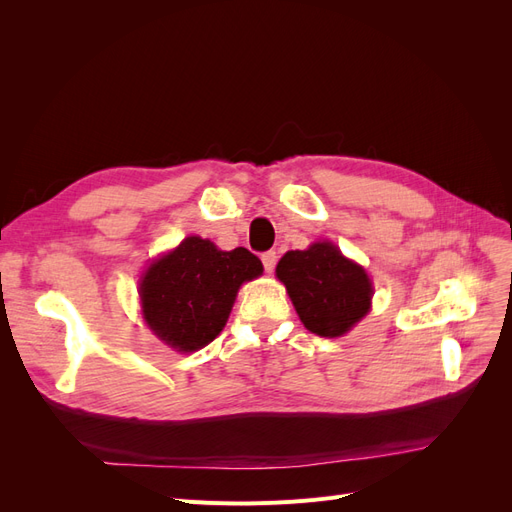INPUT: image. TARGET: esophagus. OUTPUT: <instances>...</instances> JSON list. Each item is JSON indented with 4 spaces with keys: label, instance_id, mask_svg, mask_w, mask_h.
Here are the masks:
<instances>
[{
    "label": "esophagus",
    "instance_id": "obj_1",
    "mask_svg": "<svg viewBox=\"0 0 512 512\" xmlns=\"http://www.w3.org/2000/svg\"><path fill=\"white\" fill-rule=\"evenodd\" d=\"M262 265H265V271H267V273H271V271L275 269V265H277V254H275L273 250L262 254Z\"/></svg>",
    "mask_w": 512,
    "mask_h": 512
}]
</instances>
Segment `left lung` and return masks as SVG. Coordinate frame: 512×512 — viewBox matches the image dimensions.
Wrapping results in <instances>:
<instances>
[{"label": "left lung", "mask_w": 512, "mask_h": 512, "mask_svg": "<svg viewBox=\"0 0 512 512\" xmlns=\"http://www.w3.org/2000/svg\"><path fill=\"white\" fill-rule=\"evenodd\" d=\"M307 331L342 337L367 316L374 286L367 271L331 241L286 252L275 269Z\"/></svg>", "instance_id": "left-lung-1"}]
</instances>
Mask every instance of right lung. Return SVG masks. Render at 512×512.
<instances>
[{
    "instance_id": "right-lung-1",
    "label": "right lung",
    "mask_w": 512,
    "mask_h": 512,
    "mask_svg": "<svg viewBox=\"0 0 512 512\" xmlns=\"http://www.w3.org/2000/svg\"><path fill=\"white\" fill-rule=\"evenodd\" d=\"M258 275L262 262L245 247L222 252L188 237L147 267L138 290L143 318L166 346L200 350L222 333L241 284Z\"/></svg>"
}]
</instances>
